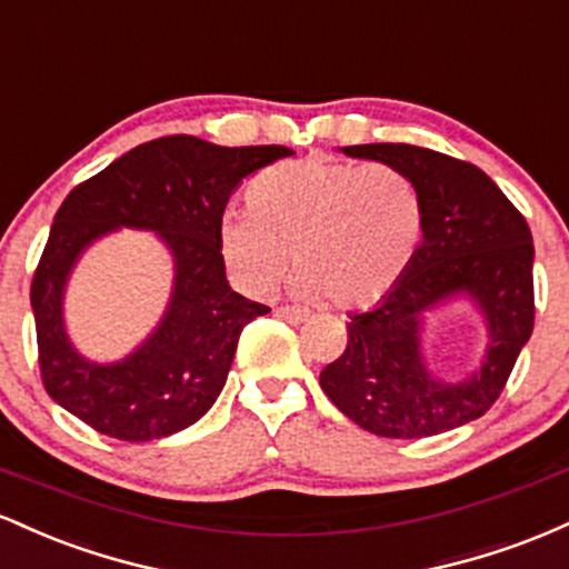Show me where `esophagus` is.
<instances>
[{
	"instance_id": "esophagus-1",
	"label": "esophagus",
	"mask_w": 569,
	"mask_h": 569,
	"mask_svg": "<svg viewBox=\"0 0 569 569\" xmlns=\"http://www.w3.org/2000/svg\"><path fill=\"white\" fill-rule=\"evenodd\" d=\"M278 316L286 318V321H291V323H302L307 318V310H299V307H291V305H280Z\"/></svg>"
}]
</instances>
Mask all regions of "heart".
<instances>
[{
	"label": "heart",
	"instance_id": "heart-1",
	"mask_svg": "<svg viewBox=\"0 0 569 569\" xmlns=\"http://www.w3.org/2000/svg\"><path fill=\"white\" fill-rule=\"evenodd\" d=\"M248 211H227L219 251L248 293H270L297 267L302 297L337 307L382 299L415 259L422 200L407 173L385 162L302 158L253 176Z\"/></svg>",
	"mask_w": 569,
	"mask_h": 569
}]
</instances>
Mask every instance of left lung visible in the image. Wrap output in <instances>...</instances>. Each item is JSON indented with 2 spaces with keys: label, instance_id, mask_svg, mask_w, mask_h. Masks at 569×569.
Here are the masks:
<instances>
[{
  "label": "left lung",
  "instance_id": "8db88e82",
  "mask_svg": "<svg viewBox=\"0 0 569 569\" xmlns=\"http://www.w3.org/2000/svg\"><path fill=\"white\" fill-rule=\"evenodd\" d=\"M415 181L422 243L396 289L375 310L350 316L348 348L321 371V388L356 426L388 439H426L476 420L498 401L532 335V232L519 208L473 162L415 143L342 147ZM466 290L486 310L488 361L466 383L427 375L421 312Z\"/></svg>",
  "mask_w": 569,
  "mask_h": 569
}]
</instances>
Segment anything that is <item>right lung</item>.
I'll return each mask as SVG.
<instances>
[{"label": "right lung", "mask_w": 569, "mask_h": 569, "mask_svg": "<svg viewBox=\"0 0 569 569\" xmlns=\"http://www.w3.org/2000/svg\"><path fill=\"white\" fill-rule=\"evenodd\" d=\"M289 154L278 143L217 147L194 136H162L71 189L31 278L39 377L56 403L120 441L162 439L213 407L243 326L270 312L227 283L221 217L248 173ZM114 226L161 232L177 259V289L161 329L126 362L98 368L70 350L60 293L81 248Z\"/></svg>", "instance_id": "add662e5"}]
</instances>
